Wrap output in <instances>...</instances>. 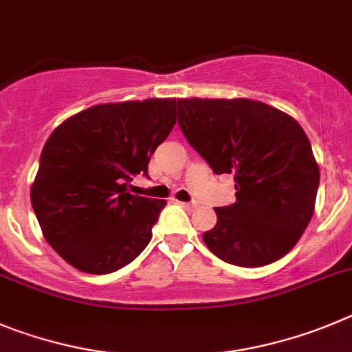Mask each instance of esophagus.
Returning a JSON list of instances; mask_svg holds the SVG:
<instances>
[{
    "label": "esophagus",
    "mask_w": 352,
    "mask_h": 352,
    "mask_svg": "<svg viewBox=\"0 0 352 352\" xmlns=\"http://www.w3.org/2000/svg\"><path fill=\"white\" fill-rule=\"evenodd\" d=\"M179 204L182 205V207L186 208V210H195V208L198 207V205H196V204H188V201H179Z\"/></svg>",
    "instance_id": "esophagus-1"
}]
</instances>
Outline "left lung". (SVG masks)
I'll return each instance as SVG.
<instances>
[{
    "instance_id": "obj_1",
    "label": "left lung",
    "mask_w": 352,
    "mask_h": 352,
    "mask_svg": "<svg viewBox=\"0 0 352 352\" xmlns=\"http://www.w3.org/2000/svg\"><path fill=\"white\" fill-rule=\"evenodd\" d=\"M179 126L215 175H235L236 201L215 207L205 245L236 267L270 265L309 226L319 164L302 126L261 101L179 98Z\"/></svg>"
}]
</instances>
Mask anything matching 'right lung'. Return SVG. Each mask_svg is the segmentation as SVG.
<instances>
[{"label": "right lung", "mask_w": 352, "mask_h": 352, "mask_svg": "<svg viewBox=\"0 0 352 352\" xmlns=\"http://www.w3.org/2000/svg\"><path fill=\"white\" fill-rule=\"evenodd\" d=\"M175 98L100 103L50 133L31 186L49 245L85 274L126 267L153 239L164 199L131 195L148 160L177 122Z\"/></svg>", "instance_id": "obj_1"}]
</instances>
